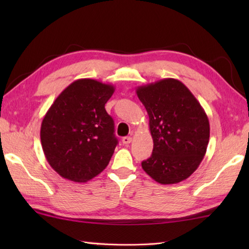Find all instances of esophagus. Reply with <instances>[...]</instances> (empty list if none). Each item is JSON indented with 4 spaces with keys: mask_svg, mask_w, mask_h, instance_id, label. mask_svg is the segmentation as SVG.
Segmentation results:
<instances>
[{
    "mask_svg": "<svg viewBox=\"0 0 249 249\" xmlns=\"http://www.w3.org/2000/svg\"><path fill=\"white\" fill-rule=\"evenodd\" d=\"M131 140H133V138L131 137H124L123 139H122V142H123V144H129Z\"/></svg>",
    "mask_w": 249,
    "mask_h": 249,
    "instance_id": "1",
    "label": "esophagus"
}]
</instances>
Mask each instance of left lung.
<instances>
[{
	"label": "left lung",
	"instance_id": "left-lung-1",
	"mask_svg": "<svg viewBox=\"0 0 249 249\" xmlns=\"http://www.w3.org/2000/svg\"><path fill=\"white\" fill-rule=\"evenodd\" d=\"M149 114L153 153L142 169L160 184H177L197 170L210 139L208 115L187 87L167 78L136 89Z\"/></svg>",
	"mask_w": 249,
	"mask_h": 249
}]
</instances>
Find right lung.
Returning <instances> with one entry per match:
<instances>
[{"mask_svg": "<svg viewBox=\"0 0 249 249\" xmlns=\"http://www.w3.org/2000/svg\"><path fill=\"white\" fill-rule=\"evenodd\" d=\"M112 84L79 79L63 91L47 111L40 141L47 161L62 178L88 182L98 176L113 155L118 139L105 105Z\"/></svg>", "mask_w": 249, "mask_h": 249, "instance_id": "obj_1", "label": "right lung"}]
</instances>
